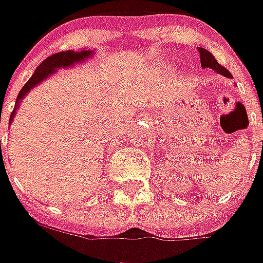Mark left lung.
Wrapping results in <instances>:
<instances>
[{
  "mask_svg": "<svg viewBox=\"0 0 263 263\" xmlns=\"http://www.w3.org/2000/svg\"><path fill=\"white\" fill-rule=\"evenodd\" d=\"M198 52H199V58H201V65H202L204 68L214 69V71H217L218 74H221V76H224V77L227 78L233 77L230 71L226 68V67H222L221 64H218L217 59L214 58L208 50L204 49V48H198Z\"/></svg>",
  "mask_w": 263,
  "mask_h": 263,
  "instance_id": "obj_1",
  "label": "left lung"
}]
</instances>
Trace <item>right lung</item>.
Masks as SVG:
<instances>
[{
  "instance_id": "obj_1",
  "label": "right lung",
  "mask_w": 263,
  "mask_h": 263,
  "mask_svg": "<svg viewBox=\"0 0 263 263\" xmlns=\"http://www.w3.org/2000/svg\"><path fill=\"white\" fill-rule=\"evenodd\" d=\"M88 55H91V50H81V52H72V50H67V52H58V53H53L48 58L45 59L42 62L41 65L37 68L34 69L33 76L30 77V80L26 83L23 86V88L20 90V93L15 99V107L18 106V102L23 99L26 93L36 86L39 84L43 78H46L49 74L55 72V69L61 68V67H68V65H72L74 62H78V61H83L84 58H87ZM15 107L11 112V116L10 119H13L14 114H15Z\"/></svg>"
}]
</instances>
